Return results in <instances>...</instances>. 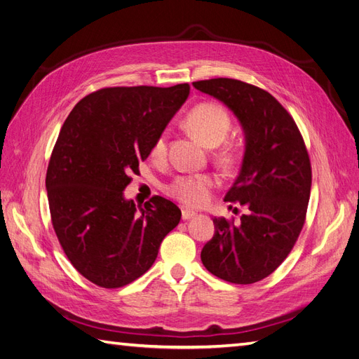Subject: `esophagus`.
<instances>
[{
    "label": "esophagus",
    "mask_w": 359,
    "mask_h": 359,
    "mask_svg": "<svg viewBox=\"0 0 359 359\" xmlns=\"http://www.w3.org/2000/svg\"><path fill=\"white\" fill-rule=\"evenodd\" d=\"M196 215H198L196 211H191L189 208H184L182 210V220H190V219H193V217H196Z\"/></svg>",
    "instance_id": "obj_1"
}]
</instances>
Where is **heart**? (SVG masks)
Segmentation results:
<instances>
[{
    "label": "heart",
    "instance_id": "1",
    "mask_svg": "<svg viewBox=\"0 0 359 359\" xmlns=\"http://www.w3.org/2000/svg\"><path fill=\"white\" fill-rule=\"evenodd\" d=\"M186 127L189 132L196 136L206 147L220 145L229 133L232 119L223 106L217 103H201L194 106L186 116ZM168 151V133L163 132L154 140L151 147V157L161 160L166 156ZM235 157V151L232 147H226L220 151L219 158L222 163L229 165ZM215 186L212 177L205 173H196V175H180L173 180L166 191L172 198L182 202L189 206H201L210 199L211 189Z\"/></svg>",
    "mask_w": 359,
    "mask_h": 359
}]
</instances>
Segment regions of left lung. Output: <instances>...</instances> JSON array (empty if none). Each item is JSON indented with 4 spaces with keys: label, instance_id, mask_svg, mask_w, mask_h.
Instances as JSON below:
<instances>
[{
    "label": "left lung",
    "instance_id": "1",
    "mask_svg": "<svg viewBox=\"0 0 359 359\" xmlns=\"http://www.w3.org/2000/svg\"><path fill=\"white\" fill-rule=\"evenodd\" d=\"M193 86L229 107L245 139L241 170L224 202L247 212L240 224L214 217L202 264L229 283L252 285L274 273L298 240L311 189L307 148L293 118L265 90L227 78Z\"/></svg>",
    "mask_w": 359,
    "mask_h": 359
}]
</instances>
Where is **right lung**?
Wrapping results in <instances>:
<instances>
[{
	"mask_svg": "<svg viewBox=\"0 0 359 359\" xmlns=\"http://www.w3.org/2000/svg\"><path fill=\"white\" fill-rule=\"evenodd\" d=\"M189 94V83L103 88L61 127L46 173L52 224L72 265L97 286L123 287L145 274L181 220L173 202L154 196L136 206L124 190Z\"/></svg>",
	"mask_w": 359,
	"mask_h": 359,
	"instance_id": "obj_1",
	"label": "right lung"
}]
</instances>
